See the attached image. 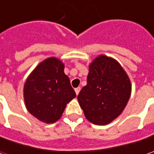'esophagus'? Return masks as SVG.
<instances>
[{"mask_svg":"<svg viewBox=\"0 0 154 154\" xmlns=\"http://www.w3.org/2000/svg\"><path fill=\"white\" fill-rule=\"evenodd\" d=\"M74 91H75V93H76V95H78V94L80 93V87H77V88H75V89H74Z\"/></svg>","mask_w":154,"mask_h":154,"instance_id":"1","label":"esophagus"}]
</instances>
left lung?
Masks as SVG:
<instances>
[{
  "mask_svg": "<svg viewBox=\"0 0 154 154\" xmlns=\"http://www.w3.org/2000/svg\"><path fill=\"white\" fill-rule=\"evenodd\" d=\"M131 81L116 59L99 55L89 64L87 84L78 95L86 118L95 125H106L121 115L129 100Z\"/></svg>",
  "mask_w": 154,
  "mask_h": 154,
  "instance_id": "left-lung-1",
  "label": "left lung"
}]
</instances>
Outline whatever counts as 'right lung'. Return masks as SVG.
Segmentation results:
<instances>
[{"label":"right lung","mask_w":154,"mask_h":154,"mask_svg":"<svg viewBox=\"0 0 154 154\" xmlns=\"http://www.w3.org/2000/svg\"><path fill=\"white\" fill-rule=\"evenodd\" d=\"M64 67L62 60L49 57L38 64L26 78L23 89L25 104L39 121H58L67 103L76 97Z\"/></svg>","instance_id":"add662e5"}]
</instances>
